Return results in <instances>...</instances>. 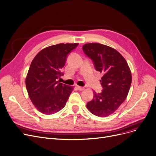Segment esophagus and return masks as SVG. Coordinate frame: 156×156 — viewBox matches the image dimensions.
<instances>
[{"instance_id":"obj_1","label":"esophagus","mask_w":156,"mask_h":156,"mask_svg":"<svg viewBox=\"0 0 156 156\" xmlns=\"http://www.w3.org/2000/svg\"><path fill=\"white\" fill-rule=\"evenodd\" d=\"M76 87H77V89H78V90L82 91V90H84V88H83V87H80V86H77Z\"/></svg>"}]
</instances>
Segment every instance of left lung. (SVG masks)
<instances>
[{
    "label": "left lung",
    "mask_w": 156,
    "mask_h": 156,
    "mask_svg": "<svg viewBox=\"0 0 156 156\" xmlns=\"http://www.w3.org/2000/svg\"><path fill=\"white\" fill-rule=\"evenodd\" d=\"M83 51L94 62L95 68L103 74L100 82L101 93L94 92V98L87 108L94 115L109 116L115 112L126 99L132 76L126 60L116 50L100 43H87Z\"/></svg>",
    "instance_id": "8db88e82"
}]
</instances>
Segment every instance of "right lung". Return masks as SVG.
Segmentation results:
<instances>
[{
  "instance_id": "right-lung-1",
  "label": "right lung",
  "mask_w": 156,
  "mask_h": 156,
  "mask_svg": "<svg viewBox=\"0 0 156 156\" xmlns=\"http://www.w3.org/2000/svg\"><path fill=\"white\" fill-rule=\"evenodd\" d=\"M78 43H60L41 50L34 58L25 79L33 105L45 115L55 113L66 106L73 87L59 83L68 53Z\"/></svg>"
}]
</instances>
